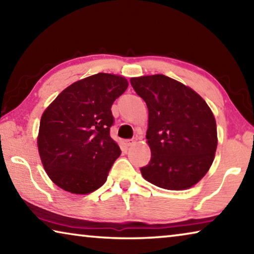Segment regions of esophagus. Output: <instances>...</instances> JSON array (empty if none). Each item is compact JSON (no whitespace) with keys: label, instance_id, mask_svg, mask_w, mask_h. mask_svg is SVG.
Here are the masks:
<instances>
[{"label":"esophagus","instance_id":"34e87169","mask_svg":"<svg viewBox=\"0 0 254 254\" xmlns=\"http://www.w3.org/2000/svg\"><path fill=\"white\" fill-rule=\"evenodd\" d=\"M135 143V140H127V144L128 145V147H130V145H133Z\"/></svg>","mask_w":254,"mask_h":254}]
</instances>
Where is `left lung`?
<instances>
[{
    "label": "left lung",
    "instance_id": "1",
    "mask_svg": "<svg viewBox=\"0 0 254 254\" xmlns=\"http://www.w3.org/2000/svg\"><path fill=\"white\" fill-rule=\"evenodd\" d=\"M148 107L147 142L151 159L142 177L168 190H184L207 174L217 148L214 114L194 89L165 75L132 77Z\"/></svg>",
    "mask_w": 254,
    "mask_h": 254
}]
</instances>
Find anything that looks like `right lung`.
Returning a JSON list of instances; mask_svg holds the SVG:
<instances>
[{
  "mask_svg": "<svg viewBox=\"0 0 254 254\" xmlns=\"http://www.w3.org/2000/svg\"><path fill=\"white\" fill-rule=\"evenodd\" d=\"M127 86L123 76L98 72L68 86L42 113L38 151L58 187L85 195L106 182L121 154L110 135L111 107Z\"/></svg>",
  "mask_w": 254,
  "mask_h": 254,
  "instance_id": "right-lung-1",
  "label": "right lung"
}]
</instances>
